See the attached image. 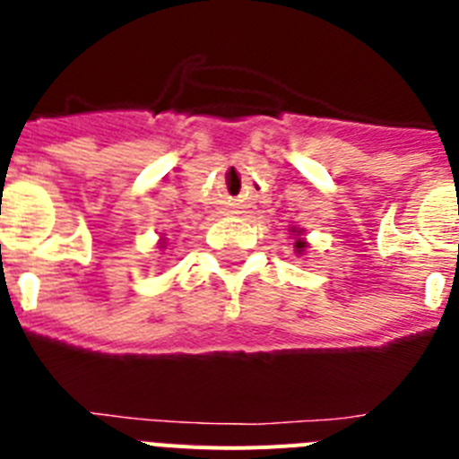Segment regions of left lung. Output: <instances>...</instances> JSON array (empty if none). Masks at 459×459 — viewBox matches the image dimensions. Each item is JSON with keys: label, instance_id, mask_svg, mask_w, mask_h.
Instances as JSON below:
<instances>
[{"label": "left lung", "instance_id": "obj_1", "mask_svg": "<svg viewBox=\"0 0 459 459\" xmlns=\"http://www.w3.org/2000/svg\"><path fill=\"white\" fill-rule=\"evenodd\" d=\"M291 232L301 234V230H296V227H291ZM294 248H296V253H303V250H306V241H303V238H299V241L294 243Z\"/></svg>", "mask_w": 459, "mask_h": 459}]
</instances>
